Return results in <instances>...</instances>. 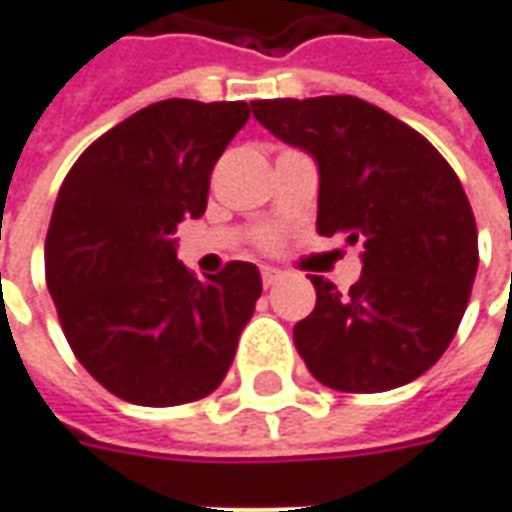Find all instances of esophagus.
I'll list each match as a JSON object with an SVG mask.
<instances>
[{
    "label": "esophagus",
    "instance_id": "esophagus-1",
    "mask_svg": "<svg viewBox=\"0 0 512 512\" xmlns=\"http://www.w3.org/2000/svg\"><path fill=\"white\" fill-rule=\"evenodd\" d=\"M284 278V273L278 270V267H262V281L264 287H273V284H278Z\"/></svg>",
    "mask_w": 512,
    "mask_h": 512
}]
</instances>
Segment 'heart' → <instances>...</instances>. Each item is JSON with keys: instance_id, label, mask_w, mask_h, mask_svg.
Segmentation results:
<instances>
[{"instance_id": "b5f03b06", "label": "heart", "mask_w": 512, "mask_h": 512, "mask_svg": "<svg viewBox=\"0 0 512 512\" xmlns=\"http://www.w3.org/2000/svg\"><path fill=\"white\" fill-rule=\"evenodd\" d=\"M267 242H270V239H267Z\"/></svg>"}]
</instances>
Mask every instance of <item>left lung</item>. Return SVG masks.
I'll list each match as a JSON object with an SVG mask.
<instances>
[{
    "mask_svg": "<svg viewBox=\"0 0 512 512\" xmlns=\"http://www.w3.org/2000/svg\"><path fill=\"white\" fill-rule=\"evenodd\" d=\"M250 108L315 158L317 234L362 245L348 292L312 276L315 309L292 329L309 373L345 393L418 379L449 348L477 276V222L460 178L418 130L359 97Z\"/></svg>",
    "mask_w": 512,
    "mask_h": 512,
    "instance_id": "obj_1",
    "label": "left lung"
}]
</instances>
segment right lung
<instances>
[{
    "instance_id": "1",
    "label": "right lung",
    "mask_w": 512,
    "mask_h": 512,
    "mask_svg": "<svg viewBox=\"0 0 512 512\" xmlns=\"http://www.w3.org/2000/svg\"><path fill=\"white\" fill-rule=\"evenodd\" d=\"M248 116V102H153L91 144L58 192L49 295L74 357L122 401H197L234 362L259 267L231 262L200 281L172 234L203 217L211 169Z\"/></svg>"
}]
</instances>
